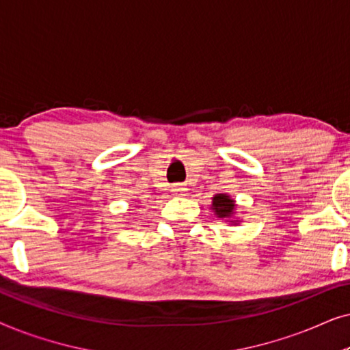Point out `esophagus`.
<instances>
[{
    "mask_svg": "<svg viewBox=\"0 0 350 350\" xmlns=\"http://www.w3.org/2000/svg\"><path fill=\"white\" fill-rule=\"evenodd\" d=\"M172 194L176 196V198H183V196H186V188L183 185H174L172 186Z\"/></svg>",
    "mask_w": 350,
    "mask_h": 350,
    "instance_id": "1",
    "label": "esophagus"
}]
</instances>
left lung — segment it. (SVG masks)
<instances>
[{
  "label": "left lung",
  "mask_w": 350,
  "mask_h": 350,
  "mask_svg": "<svg viewBox=\"0 0 350 350\" xmlns=\"http://www.w3.org/2000/svg\"><path fill=\"white\" fill-rule=\"evenodd\" d=\"M212 210L215 213V217H218L219 219H226L229 224H239L241 221L239 219H234L236 217V210H237V204L231 196L226 193H219L215 194L212 198Z\"/></svg>",
  "instance_id": "1"
}]
</instances>
